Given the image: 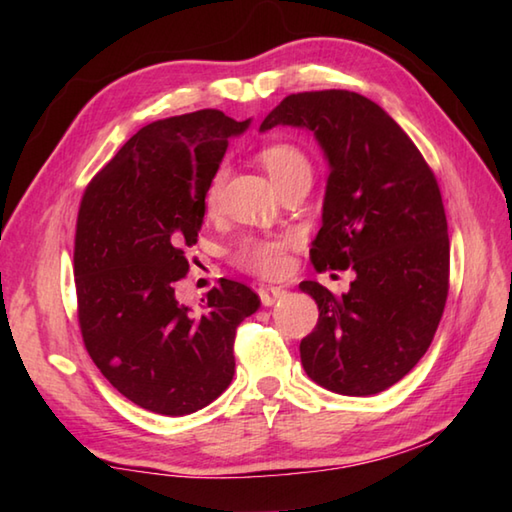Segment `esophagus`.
<instances>
[{
    "label": "esophagus",
    "instance_id": "obj_1",
    "mask_svg": "<svg viewBox=\"0 0 512 512\" xmlns=\"http://www.w3.org/2000/svg\"><path fill=\"white\" fill-rule=\"evenodd\" d=\"M257 292H259V299H262L264 306H273L275 301H279L281 297L286 295V290L279 288V286H262Z\"/></svg>",
    "mask_w": 512,
    "mask_h": 512
}]
</instances>
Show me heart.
I'll return each mask as SVG.
<instances>
[{
    "mask_svg": "<svg viewBox=\"0 0 512 512\" xmlns=\"http://www.w3.org/2000/svg\"><path fill=\"white\" fill-rule=\"evenodd\" d=\"M259 160L264 162L270 176L277 182L279 189L288 187L292 182H310L312 180V162L303 147L290 140H273L259 149ZM226 180V169L217 167L206 187L204 202L209 209H215L220 202V193ZM290 246V237H244L233 250V262L248 270V273L273 277L284 273L288 266L286 250Z\"/></svg>",
    "mask_w": 512,
    "mask_h": 512,
    "instance_id": "b5f03b06",
    "label": "heart"
}]
</instances>
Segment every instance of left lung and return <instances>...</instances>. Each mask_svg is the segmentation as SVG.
I'll return each mask as SVG.
<instances>
[{
	"mask_svg": "<svg viewBox=\"0 0 512 512\" xmlns=\"http://www.w3.org/2000/svg\"><path fill=\"white\" fill-rule=\"evenodd\" d=\"M306 127L330 162L314 268H352L336 297L317 281L299 288L319 306L301 341L314 383L343 396H372L407 376L442 319L449 295V233L438 180L383 107L347 90L290 94L262 132Z\"/></svg>",
	"mask_w": 512,
	"mask_h": 512,
	"instance_id": "8db88e82",
	"label": "left lung"
}]
</instances>
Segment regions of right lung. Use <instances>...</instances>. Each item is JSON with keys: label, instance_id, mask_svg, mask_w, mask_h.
Segmentation results:
<instances>
[{"label": "right lung", "instance_id": "right-lung-1", "mask_svg": "<svg viewBox=\"0 0 512 512\" xmlns=\"http://www.w3.org/2000/svg\"><path fill=\"white\" fill-rule=\"evenodd\" d=\"M246 127L220 110L149 123L81 198L74 286L85 350L127 400L162 416H187L231 385L235 332L259 308L231 279L206 292L198 314L176 299L206 187L228 138Z\"/></svg>", "mask_w": 512, "mask_h": 512}]
</instances>
